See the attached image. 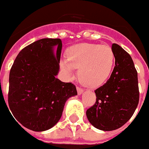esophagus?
Returning <instances> with one entry per match:
<instances>
[{
  "mask_svg": "<svg viewBox=\"0 0 149 149\" xmlns=\"http://www.w3.org/2000/svg\"><path fill=\"white\" fill-rule=\"evenodd\" d=\"M77 91H78V94L79 95H81L82 93H83V91H84V90L81 88H79V87H77Z\"/></svg>",
  "mask_w": 149,
  "mask_h": 149,
  "instance_id": "obj_1",
  "label": "esophagus"
}]
</instances>
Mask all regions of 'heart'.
<instances>
[{
  "mask_svg": "<svg viewBox=\"0 0 149 149\" xmlns=\"http://www.w3.org/2000/svg\"><path fill=\"white\" fill-rule=\"evenodd\" d=\"M67 60L62 59L60 66L69 77L74 68L78 69V77L83 85L96 88L109 77L115 62V54L108 45L81 43L73 45L66 52Z\"/></svg>",
  "mask_w": 149,
  "mask_h": 149,
  "instance_id": "b5f03b06",
  "label": "heart"
}]
</instances>
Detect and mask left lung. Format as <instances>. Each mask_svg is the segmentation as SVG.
I'll use <instances>...</instances> for the list:
<instances>
[{
	"label": "left lung",
	"mask_w": 149,
	"mask_h": 149,
	"mask_svg": "<svg viewBox=\"0 0 149 149\" xmlns=\"http://www.w3.org/2000/svg\"><path fill=\"white\" fill-rule=\"evenodd\" d=\"M115 65L110 78L96 89V102L86 115L95 128L112 131L124 125L135 112L139 101L138 73L132 57L121 46L111 47Z\"/></svg>",
	"instance_id": "1"
}]
</instances>
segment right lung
Here are the masks:
<instances>
[{
	"label": "right lung",
	"instance_id": "obj_1",
	"mask_svg": "<svg viewBox=\"0 0 149 149\" xmlns=\"http://www.w3.org/2000/svg\"><path fill=\"white\" fill-rule=\"evenodd\" d=\"M61 48L59 38L34 41L21 50L10 69L9 108L14 120L30 130L43 132L55 125L66 101L78 95L73 84L56 78Z\"/></svg>",
	"mask_w": 149,
	"mask_h": 149
}]
</instances>
